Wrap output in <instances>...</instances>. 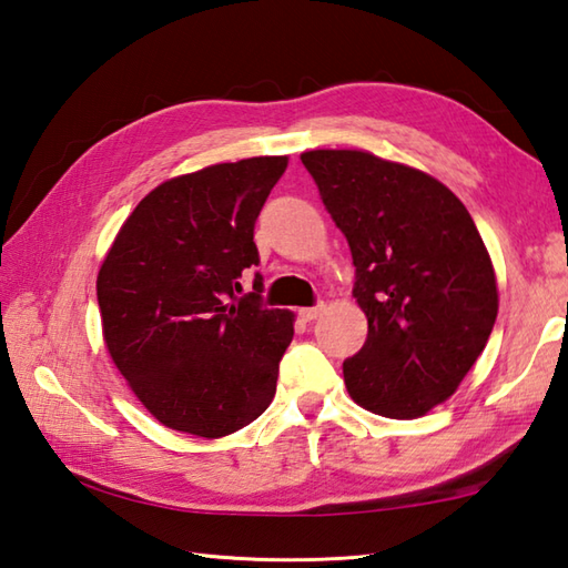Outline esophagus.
Wrapping results in <instances>:
<instances>
[{"mask_svg":"<svg viewBox=\"0 0 568 568\" xmlns=\"http://www.w3.org/2000/svg\"><path fill=\"white\" fill-rule=\"evenodd\" d=\"M321 311H323V304H316V306L301 308V311H298V316H301V321H314V318H318V316H321Z\"/></svg>","mask_w":568,"mask_h":568,"instance_id":"esophagus-1","label":"esophagus"}]
</instances>
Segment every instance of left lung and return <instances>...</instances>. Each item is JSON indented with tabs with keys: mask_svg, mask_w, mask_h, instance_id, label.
Returning <instances> with one entry per match:
<instances>
[{
	"mask_svg": "<svg viewBox=\"0 0 568 568\" xmlns=\"http://www.w3.org/2000/svg\"><path fill=\"white\" fill-rule=\"evenodd\" d=\"M355 264L367 341L343 363L361 407L416 419L454 395L497 316L483 237L429 173L353 149L301 154Z\"/></svg>",
	"mask_w": 568,
	"mask_h": 568,
	"instance_id": "8db88e82",
	"label": "left lung"
}]
</instances>
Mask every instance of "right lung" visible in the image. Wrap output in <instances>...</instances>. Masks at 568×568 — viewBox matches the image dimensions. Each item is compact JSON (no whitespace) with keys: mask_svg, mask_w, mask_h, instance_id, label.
Listing matches in <instances>:
<instances>
[{"mask_svg":"<svg viewBox=\"0 0 568 568\" xmlns=\"http://www.w3.org/2000/svg\"><path fill=\"white\" fill-rule=\"evenodd\" d=\"M286 156L215 164L161 183L114 237L98 274L108 351L149 414L203 438L270 407L294 316L262 304L254 223Z\"/></svg>","mask_w":568,"mask_h":568,"instance_id":"add662e5","label":"right lung"}]
</instances>
